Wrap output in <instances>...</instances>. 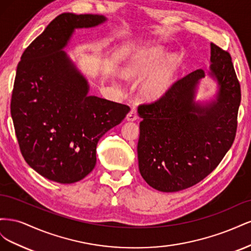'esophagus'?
Wrapping results in <instances>:
<instances>
[{
	"mask_svg": "<svg viewBox=\"0 0 251 251\" xmlns=\"http://www.w3.org/2000/svg\"><path fill=\"white\" fill-rule=\"evenodd\" d=\"M138 118V114H137V110H136L135 107H132L131 111L127 113L126 115V120L127 121H134Z\"/></svg>",
	"mask_w": 251,
	"mask_h": 251,
	"instance_id": "obj_1",
	"label": "esophagus"
}]
</instances>
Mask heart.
Wrapping results in <instances>:
<instances>
[{
	"mask_svg": "<svg viewBox=\"0 0 251 251\" xmlns=\"http://www.w3.org/2000/svg\"><path fill=\"white\" fill-rule=\"evenodd\" d=\"M161 47L144 48L136 51L124 68V76L127 79H143L141 93L151 100L163 95L173 83L178 71L177 59L169 56Z\"/></svg>",
	"mask_w": 251,
	"mask_h": 251,
	"instance_id": "b5f03b06",
	"label": "heart"
}]
</instances>
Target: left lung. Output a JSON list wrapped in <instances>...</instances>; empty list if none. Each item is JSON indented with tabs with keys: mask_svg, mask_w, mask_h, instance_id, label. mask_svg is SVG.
<instances>
[{
	"mask_svg": "<svg viewBox=\"0 0 251 251\" xmlns=\"http://www.w3.org/2000/svg\"><path fill=\"white\" fill-rule=\"evenodd\" d=\"M202 69L179 79L160 100L138 107L139 172L159 192L191 187L214 171L231 148L241 102L240 82L231 56L210 44L208 75L218 90L210 100L197 101Z\"/></svg>",
	"mask_w": 251,
	"mask_h": 251,
	"instance_id": "left-lung-1",
	"label": "left lung"
}]
</instances>
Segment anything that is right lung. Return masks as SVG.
Wrapping results in <instances>:
<instances>
[{
	"instance_id": "add662e5",
	"label": "right lung",
	"mask_w": 251,
	"mask_h": 251,
	"mask_svg": "<svg viewBox=\"0 0 251 251\" xmlns=\"http://www.w3.org/2000/svg\"><path fill=\"white\" fill-rule=\"evenodd\" d=\"M105 21L98 14H59L17 68L10 110L22 155L58 183H74L92 172L98 140L130 112L126 104L90 96L87 78L64 51L75 29Z\"/></svg>"
}]
</instances>
